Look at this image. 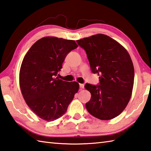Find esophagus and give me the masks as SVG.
Returning a JSON list of instances; mask_svg holds the SVG:
<instances>
[{
	"label": "esophagus",
	"instance_id": "34e87169",
	"mask_svg": "<svg viewBox=\"0 0 151 151\" xmlns=\"http://www.w3.org/2000/svg\"><path fill=\"white\" fill-rule=\"evenodd\" d=\"M79 86H80L81 89H83V88H84V84H79Z\"/></svg>",
	"mask_w": 151,
	"mask_h": 151
}]
</instances>
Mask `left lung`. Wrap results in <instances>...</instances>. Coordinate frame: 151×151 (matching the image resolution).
<instances>
[{"mask_svg": "<svg viewBox=\"0 0 151 151\" xmlns=\"http://www.w3.org/2000/svg\"><path fill=\"white\" fill-rule=\"evenodd\" d=\"M83 48L93 73L100 76V83H86L91 94L86 103L88 111L101 120L118 116L129 102L134 83V67L127 51L110 37L96 34L76 41Z\"/></svg>", "mask_w": 151, "mask_h": 151, "instance_id": "1", "label": "left lung"}]
</instances>
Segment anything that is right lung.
Returning a JSON list of instances; mask_svg holds the SVG:
<instances>
[{"label":"right lung","instance_id":"obj_1","mask_svg":"<svg viewBox=\"0 0 151 151\" xmlns=\"http://www.w3.org/2000/svg\"><path fill=\"white\" fill-rule=\"evenodd\" d=\"M77 47L74 40L45 37L24 57L19 75L21 92L27 105L41 119L52 122L63 116L78 92V83L56 77L67 54Z\"/></svg>","mask_w":151,"mask_h":151}]
</instances>
